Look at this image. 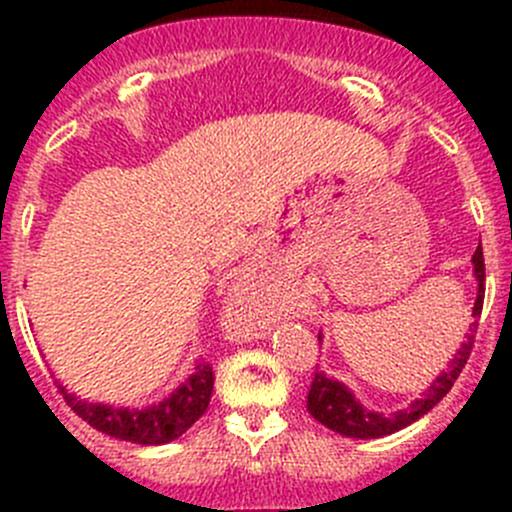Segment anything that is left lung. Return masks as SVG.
I'll list each match as a JSON object with an SVG mask.
<instances>
[{"label": "left lung", "instance_id": "obj_1", "mask_svg": "<svg viewBox=\"0 0 512 512\" xmlns=\"http://www.w3.org/2000/svg\"><path fill=\"white\" fill-rule=\"evenodd\" d=\"M473 272H476L478 280V299L476 307H473V324L466 334V342L461 344L458 354L453 356V361L448 364V369L428 386V391L423 394V399H416L409 409L399 411L394 416H381L374 411H366L359 401L354 399L352 391L344 389V384L339 381L327 379L324 374H314L312 386H309L307 394V411L317 418L322 426L332 428V431L342 433L349 438H381L389 436V433L401 431L409 423H414L423 414L433 409L443 396L451 391V386L456 384V379L461 376L463 366H466L468 356L473 352V342H476V319L483 312V294H485V262H483V247L478 245L476 255H473Z\"/></svg>", "mask_w": 512, "mask_h": 512}]
</instances>
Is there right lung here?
<instances>
[{"label":"right lung","instance_id":"add662e5","mask_svg":"<svg viewBox=\"0 0 512 512\" xmlns=\"http://www.w3.org/2000/svg\"><path fill=\"white\" fill-rule=\"evenodd\" d=\"M213 384V364L203 361V364L195 366L190 379L175 394L160 401L158 406H151V409L143 411L86 404V401L69 394L64 386H59V391L64 394V401L71 406V411L79 418H84L96 431L113 438H121V441L141 443V446H160V443L175 441L178 436H183L208 411L210 396H213Z\"/></svg>","mask_w":512,"mask_h":512}]
</instances>
